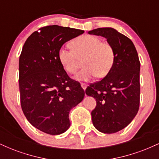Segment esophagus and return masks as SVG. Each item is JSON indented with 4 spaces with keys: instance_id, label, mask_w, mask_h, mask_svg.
Instances as JSON below:
<instances>
[{
    "instance_id": "esophagus-1",
    "label": "esophagus",
    "mask_w": 159,
    "mask_h": 159,
    "mask_svg": "<svg viewBox=\"0 0 159 159\" xmlns=\"http://www.w3.org/2000/svg\"><path fill=\"white\" fill-rule=\"evenodd\" d=\"M81 87H82V88H83L84 89V90H86V88H87V84H86L85 83H81Z\"/></svg>"
}]
</instances>
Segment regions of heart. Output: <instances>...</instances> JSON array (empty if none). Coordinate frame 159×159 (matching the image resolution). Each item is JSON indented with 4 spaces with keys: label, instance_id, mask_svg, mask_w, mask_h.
<instances>
[{
    "label": "heart",
    "instance_id": "1",
    "mask_svg": "<svg viewBox=\"0 0 159 159\" xmlns=\"http://www.w3.org/2000/svg\"><path fill=\"white\" fill-rule=\"evenodd\" d=\"M72 46L74 50L62 47L58 52L59 61L67 72L75 73L83 59L84 68L76 74V79L87 81L94 76L102 78L108 74L114 61V51L110 43L98 36L87 35L74 40Z\"/></svg>",
    "mask_w": 159,
    "mask_h": 159
}]
</instances>
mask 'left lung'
Masks as SVG:
<instances>
[{
	"label": "left lung",
	"instance_id": "obj_1",
	"mask_svg": "<svg viewBox=\"0 0 159 159\" xmlns=\"http://www.w3.org/2000/svg\"><path fill=\"white\" fill-rule=\"evenodd\" d=\"M88 33L106 38L114 51V64L108 74L85 90L96 101L91 112L95 128L111 134L126 127L139 110V57L132 40L114 28L101 27Z\"/></svg>",
	"mask_w": 159,
	"mask_h": 159
}]
</instances>
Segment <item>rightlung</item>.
I'll return each instance as SVG.
<instances>
[{"mask_svg":"<svg viewBox=\"0 0 159 159\" xmlns=\"http://www.w3.org/2000/svg\"><path fill=\"white\" fill-rule=\"evenodd\" d=\"M84 33L58 25L41 27L27 38L20 54L21 109L29 123L47 134L65 132L69 111L84 97L81 84L69 77L58 58L63 45Z\"/></svg>","mask_w":159,"mask_h":159,"instance_id":"right-lung-1","label":"right lung"}]
</instances>
